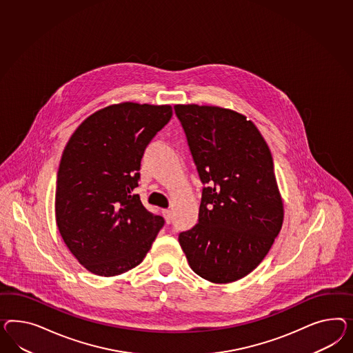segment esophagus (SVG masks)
<instances>
[{
	"mask_svg": "<svg viewBox=\"0 0 353 353\" xmlns=\"http://www.w3.org/2000/svg\"><path fill=\"white\" fill-rule=\"evenodd\" d=\"M163 216H164V219L167 221V223H171L172 219H173V213H172L171 210H163Z\"/></svg>",
	"mask_w": 353,
	"mask_h": 353,
	"instance_id": "esophagus-1",
	"label": "esophagus"
}]
</instances>
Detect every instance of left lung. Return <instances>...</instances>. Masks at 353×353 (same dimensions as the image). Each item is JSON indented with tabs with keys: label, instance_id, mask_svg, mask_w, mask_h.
Returning <instances> with one entry per match:
<instances>
[{
	"label": "left lung",
	"instance_id": "8db88e82",
	"mask_svg": "<svg viewBox=\"0 0 353 353\" xmlns=\"http://www.w3.org/2000/svg\"><path fill=\"white\" fill-rule=\"evenodd\" d=\"M201 183L198 223L179 235L191 270L217 284L247 276L279 235L283 201L257 127L219 106L174 105Z\"/></svg>",
	"mask_w": 353,
	"mask_h": 353
}]
</instances>
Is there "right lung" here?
<instances>
[{
	"instance_id": "obj_1",
	"label": "right lung",
	"mask_w": 353,
	"mask_h": 353,
	"mask_svg": "<svg viewBox=\"0 0 353 353\" xmlns=\"http://www.w3.org/2000/svg\"><path fill=\"white\" fill-rule=\"evenodd\" d=\"M171 118L170 105H112L69 139L57 171V223L90 272L115 276L140 265L164 226L134 190L145 149Z\"/></svg>"
}]
</instances>
